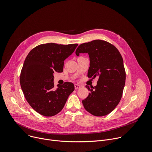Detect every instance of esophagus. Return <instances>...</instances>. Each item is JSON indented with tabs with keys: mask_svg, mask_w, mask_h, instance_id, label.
<instances>
[{
	"mask_svg": "<svg viewBox=\"0 0 152 152\" xmlns=\"http://www.w3.org/2000/svg\"><path fill=\"white\" fill-rule=\"evenodd\" d=\"M81 86L79 85H77V84H75V88L76 90H77V89H79L80 88Z\"/></svg>",
	"mask_w": 152,
	"mask_h": 152,
	"instance_id": "34e87169",
	"label": "esophagus"
}]
</instances>
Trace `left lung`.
<instances>
[{
  "instance_id": "1",
  "label": "left lung",
  "mask_w": 152,
  "mask_h": 152,
  "mask_svg": "<svg viewBox=\"0 0 152 152\" xmlns=\"http://www.w3.org/2000/svg\"><path fill=\"white\" fill-rule=\"evenodd\" d=\"M88 53L90 58L88 77L99 80L94 87L82 100L85 109L95 116L102 117L111 113L120 102L126 80L123 60L117 49L110 43L96 39L81 44L76 55Z\"/></svg>"
}]
</instances>
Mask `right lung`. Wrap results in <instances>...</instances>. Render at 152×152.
I'll return each instance as SVG.
<instances>
[{"label":"right lung","instance_id":"right-lung-1","mask_svg":"<svg viewBox=\"0 0 152 152\" xmlns=\"http://www.w3.org/2000/svg\"><path fill=\"white\" fill-rule=\"evenodd\" d=\"M77 45H40L26 56L20 74L21 88L27 102L39 114L52 117L59 113L74 91L73 83L68 82L55 88L53 75L63 72L64 61Z\"/></svg>","mask_w":152,"mask_h":152}]
</instances>
